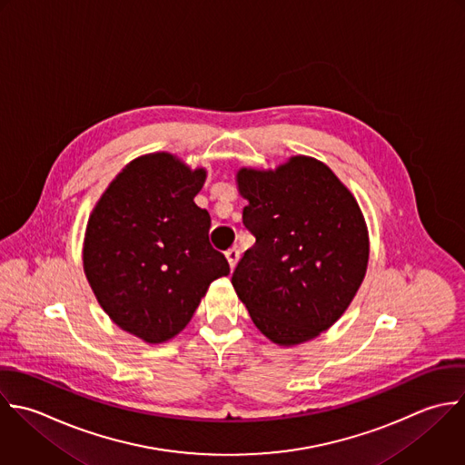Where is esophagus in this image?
<instances>
[{"mask_svg":"<svg viewBox=\"0 0 465 465\" xmlns=\"http://www.w3.org/2000/svg\"><path fill=\"white\" fill-rule=\"evenodd\" d=\"M226 259H228V264H230V268L233 270L235 268V264H237V261H239V248H230L228 252H226Z\"/></svg>","mask_w":465,"mask_h":465,"instance_id":"obj_1","label":"esophagus"}]
</instances>
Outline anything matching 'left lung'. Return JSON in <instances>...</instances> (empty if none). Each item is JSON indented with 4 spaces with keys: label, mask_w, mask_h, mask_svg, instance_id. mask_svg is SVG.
<instances>
[{
    "label": "left lung",
    "mask_w": 465,
    "mask_h": 465,
    "mask_svg": "<svg viewBox=\"0 0 465 465\" xmlns=\"http://www.w3.org/2000/svg\"><path fill=\"white\" fill-rule=\"evenodd\" d=\"M235 181L255 235L232 275L235 293L272 342H308L342 317L366 277L362 210L330 166L308 155L275 170L242 166Z\"/></svg>",
    "instance_id": "8db88e82"
}]
</instances>
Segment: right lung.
Here are the masks:
<instances>
[{
	"mask_svg": "<svg viewBox=\"0 0 465 465\" xmlns=\"http://www.w3.org/2000/svg\"><path fill=\"white\" fill-rule=\"evenodd\" d=\"M206 170L168 152L130 161L95 203L83 270L104 313L148 344L181 333L210 284L230 273L208 241L210 213L193 203Z\"/></svg>",
	"mask_w": 465,
	"mask_h": 465,
	"instance_id": "right-lung-1",
	"label": "right lung"
}]
</instances>
